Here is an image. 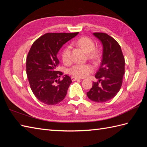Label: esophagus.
Segmentation results:
<instances>
[{
  "instance_id": "34e87169",
  "label": "esophagus",
  "mask_w": 147,
  "mask_h": 147,
  "mask_svg": "<svg viewBox=\"0 0 147 147\" xmlns=\"http://www.w3.org/2000/svg\"><path fill=\"white\" fill-rule=\"evenodd\" d=\"M82 80V79H81V78H79L74 77V76L71 77V80L73 81V82H74V81H76V80Z\"/></svg>"
}]
</instances>
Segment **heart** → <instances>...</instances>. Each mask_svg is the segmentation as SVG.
<instances>
[{"label":"heart","instance_id":"obj_1","mask_svg":"<svg viewBox=\"0 0 147 147\" xmlns=\"http://www.w3.org/2000/svg\"><path fill=\"white\" fill-rule=\"evenodd\" d=\"M77 45L88 53V57L94 62L97 61L100 57L99 52L95 49V43L93 40L86 36L81 37L76 42ZM62 61L65 64H69L72 62L71 47H65L62 52ZM93 71V67L89 64H77L69 69V73L74 76L83 78L86 77Z\"/></svg>","mask_w":147,"mask_h":147}]
</instances>
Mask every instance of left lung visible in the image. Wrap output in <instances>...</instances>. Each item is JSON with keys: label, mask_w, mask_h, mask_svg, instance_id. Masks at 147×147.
I'll return each instance as SVG.
<instances>
[{"label": "left lung", "mask_w": 147, "mask_h": 147, "mask_svg": "<svg viewBox=\"0 0 147 147\" xmlns=\"http://www.w3.org/2000/svg\"><path fill=\"white\" fill-rule=\"evenodd\" d=\"M103 45L102 60L96 73V82L86 93L89 99L95 102H105L113 98L119 91L124 74L125 61L119 44L105 33H94Z\"/></svg>", "instance_id": "left-lung-1"}]
</instances>
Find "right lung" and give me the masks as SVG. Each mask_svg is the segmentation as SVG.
<instances>
[{"instance_id":"1","label":"right lung","mask_w":147,"mask_h":147,"mask_svg":"<svg viewBox=\"0 0 147 147\" xmlns=\"http://www.w3.org/2000/svg\"><path fill=\"white\" fill-rule=\"evenodd\" d=\"M78 32L48 33L36 40L26 58L27 78L33 94L43 104L53 105L63 100L70 84L71 78L57 71V54L64 43Z\"/></svg>"}]
</instances>
